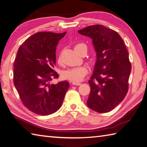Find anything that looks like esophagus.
Returning a JSON list of instances; mask_svg holds the SVG:
<instances>
[{"label":"esophagus","mask_w":147,"mask_h":147,"mask_svg":"<svg viewBox=\"0 0 147 147\" xmlns=\"http://www.w3.org/2000/svg\"><path fill=\"white\" fill-rule=\"evenodd\" d=\"M80 84H81V83H80V82H73L72 83V85H74V86H80Z\"/></svg>","instance_id":"1"}]
</instances>
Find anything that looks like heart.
Instances as JSON below:
<instances>
[{
    "instance_id": "obj_1",
    "label": "heart",
    "mask_w": 147,
    "mask_h": 147,
    "mask_svg": "<svg viewBox=\"0 0 147 147\" xmlns=\"http://www.w3.org/2000/svg\"><path fill=\"white\" fill-rule=\"evenodd\" d=\"M83 47H86L87 49V46L85 44L80 42L77 43L74 45V50L79 54L80 51ZM58 62L61 63V58L59 57L58 59ZM87 74H88V69L85 67H78L74 68H70L68 69L64 70L61 74V76L63 79L66 80H68L71 82H77L81 80Z\"/></svg>"
}]
</instances>
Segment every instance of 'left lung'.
Wrapping results in <instances>:
<instances>
[{"instance_id":"8db88e82","label":"left lung","mask_w":147,"mask_h":147,"mask_svg":"<svg viewBox=\"0 0 147 147\" xmlns=\"http://www.w3.org/2000/svg\"><path fill=\"white\" fill-rule=\"evenodd\" d=\"M78 32L92 38L96 52L94 71L88 81L91 92L87 105L98 113L109 112L128 91L131 64L126 46L117 32L103 25L89 26Z\"/></svg>"}]
</instances>
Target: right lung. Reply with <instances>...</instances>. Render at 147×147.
<instances>
[{
	"label": "right lung",
	"instance_id": "1",
	"mask_svg": "<svg viewBox=\"0 0 147 147\" xmlns=\"http://www.w3.org/2000/svg\"><path fill=\"white\" fill-rule=\"evenodd\" d=\"M67 34L38 32L21 45L14 63L13 82L23 104L37 115H48L61 107L69 83L50 84L58 75L56 65L58 42Z\"/></svg>",
	"mask_w": 147,
	"mask_h": 147
}]
</instances>
